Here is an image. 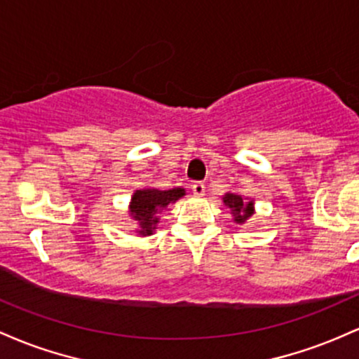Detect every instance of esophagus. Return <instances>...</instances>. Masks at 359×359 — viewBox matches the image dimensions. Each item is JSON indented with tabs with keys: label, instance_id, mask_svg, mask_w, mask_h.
Returning a JSON list of instances; mask_svg holds the SVG:
<instances>
[{
	"label": "esophagus",
	"instance_id": "esophagus-1",
	"mask_svg": "<svg viewBox=\"0 0 359 359\" xmlns=\"http://www.w3.org/2000/svg\"><path fill=\"white\" fill-rule=\"evenodd\" d=\"M191 191H193V195L195 196H203L205 195V184L203 183H193L191 184Z\"/></svg>",
	"mask_w": 359,
	"mask_h": 359
}]
</instances>
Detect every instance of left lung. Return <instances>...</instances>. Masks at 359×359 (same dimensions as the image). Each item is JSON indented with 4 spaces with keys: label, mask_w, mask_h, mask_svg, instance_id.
I'll list each match as a JSON object with an SVG mask.
<instances>
[{
    "label": "left lung",
    "mask_w": 359,
    "mask_h": 359,
    "mask_svg": "<svg viewBox=\"0 0 359 359\" xmlns=\"http://www.w3.org/2000/svg\"><path fill=\"white\" fill-rule=\"evenodd\" d=\"M225 207L232 213L233 222L243 225L255 215V200L248 198V196L241 195V193L229 191L222 196Z\"/></svg>",
    "instance_id": "left-lung-1"
}]
</instances>
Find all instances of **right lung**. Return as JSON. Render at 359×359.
Returning <instances> with one entry per match:
<instances>
[{"label":"right lung","instance_id":"add662e5","mask_svg":"<svg viewBox=\"0 0 359 359\" xmlns=\"http://www.w3.org/2000/svg\"><path fill=\"white\" fill-rule=\"evenodd\" d=\"M187 195L184 188L158 190V188H140L132 195L128 203V217L135 220V233L140 237L152 236L159 224V215L171 203H176Z\"/></svg>","mask_w":359,"mask_h":359}]
</instances>
